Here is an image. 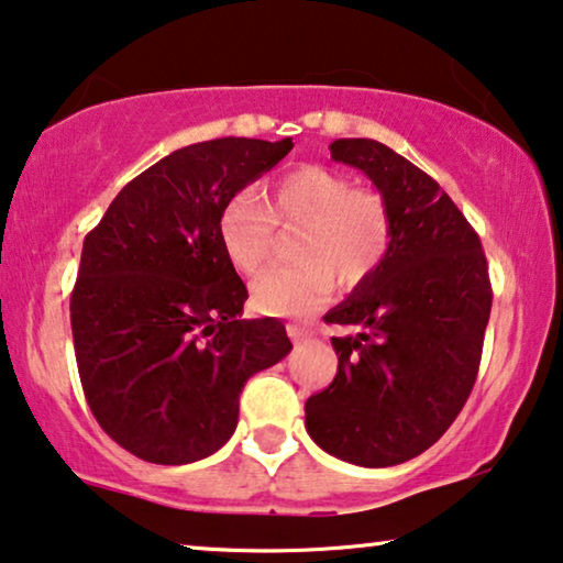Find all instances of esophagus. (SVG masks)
Returning a JSON list of instances; mask_svg holds the SVG:
<instances>
[{"instance_id":"1","label":"esophagus","mask_w":563,"mask_h":563,"mask_svg":"<svg viewBox=\"0 0 563 563\" xmlns=\"http://www.w3.org/2000/svg\"><path fill=\"white\" fill-rule=\"evenodd\" d=\"M288 336L290 340H294L296 344H301V342H306L309 340V329H303V327H298V324H288Z\"/></svg>"}]
</instances>
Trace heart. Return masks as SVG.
<instances>
[{
	"label": "heart",
	"mask_w": 563,
	"mask_h": 563,
	"mask_svg": "<svg viewBox=\"0 0 563 563\" xmlns=\"http://www.w3.org/2000/svg\"><path fill=\"white\" fill-rule=\"evenodd\" d=\"M301 223L298 262L262 273L252 286V306L269 317H301L344 288L371 277L386 260L394 239L391 208L371 187H352L342 172L306 164L269 187L265 203L239 192L219 216V239L231 265L254 275L273 250L275 227Z\"/></svg>",
	"instance_id": "heart-1"
}]
</instances>
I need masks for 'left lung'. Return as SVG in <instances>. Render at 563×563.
<instances>
[{"label":"left lung","mask_w":563,"mask_h":563,"mask_svg":"<svg viewBox=\"0 0 563 563\" xmlns=\"http://www.w3.org/2000/svg\"><path fill=\"white\" fill-rule=\"evenodd\" d=\"M334 162L363 172L391 208L386 260L327 311L340 357L332 386L306 401L321 451L365 468L417 459L453 424L474 388L492 311L489 267L448 192L394 148L336 139Z\"/></svg>","instance_id":"8db88e82"}]
</instances>
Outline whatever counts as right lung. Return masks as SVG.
<instances>
[{"label":"right lung","instance_id":"obj_1","mask_svg":"<svg viewBox=\"0 0 563 563\" xmlns=\"http://www.w3.org/2000/svg\"><path fill=\"white\" fill-rule=\"evenodd\" d=\"M290 148L234 136L177 148L131 179L85 239L71 294L81 388L139 459L213 455L236 430L246 380L294 347L277 319H239L246 286L219 239L223 206Z\"/></svg>","mask_w":563,"mask_h":563}]
</instances>
